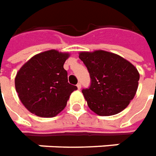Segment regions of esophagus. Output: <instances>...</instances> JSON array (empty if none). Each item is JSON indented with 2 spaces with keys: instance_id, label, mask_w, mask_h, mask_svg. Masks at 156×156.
Segmentation results:
<instances>
[{
  "instance_id": "34e87169",
  "label": "esophagus",
  "mask_w": 156,
  "mask_h": 156,
  "mask_svg": "<svg viewBox=\"0 0 156 156\" xmlns=\"http://www.w3.org/2000/svg\"><path fill=\"white\" fill-rule=\"evenodd\" d=\"M76 87H77V88L80 90V89L81 88V84H80V83H78V84L76 85Z\"/></svg>"
}]
</instances>
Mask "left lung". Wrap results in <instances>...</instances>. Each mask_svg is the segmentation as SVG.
<instances>
[{
  "instance_id": "1",
  "label": "left lung",
  "mask_w": 156,
  "mask_h": 156,
  "mask_svg": "<svg viewBox=\"0 0 156 156\" xmlns=\"http://www.w3.org/2000/svg\"><path fill=\"white\" fill-rule=\"evenodd\" d=\"M79 58L91 77V86L82 90L89 108L101 116L114 115L125 109L138 87L136 67L121 56L103 50L81 51Z\"/></svg>"
}]
</instances>
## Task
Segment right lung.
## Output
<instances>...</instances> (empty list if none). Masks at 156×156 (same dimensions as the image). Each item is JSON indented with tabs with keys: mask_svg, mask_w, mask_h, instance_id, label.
Segmentation results:
<instances>
[{
	"mask_svg": "<svg viewBox=\"0 0 156 156\" xmlns=\"http://www.w3.org/2000/svg\"><path fill=\"white\" fill-rule=\"evenodd\" d=\"M69 53L57 50L41 52L20 68L15 88L22 104L40 117H54L65 108L76 86L68 82L64 64Z\"/></svg>",
	"mask_w": 156,
	"mask_h": 156,
	"instance_id": "obj_1",
	"label": "right lung"
}]
</instances>
